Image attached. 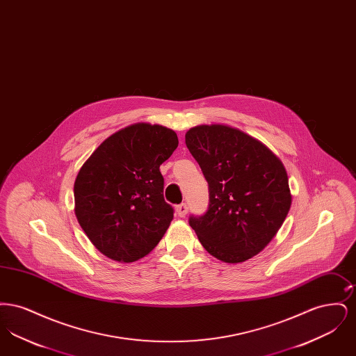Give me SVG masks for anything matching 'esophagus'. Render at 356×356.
Returning <instances> with one entry per match:
<instances>
[{
    "mask_svg": "<svg viewBox=\"0 0 356 356\" xmlns=\"http://www.w3.org/2000/svg\"><path fill=\"white\" fill-rule=\"evenodd\" d=\"M188 212V205L186 203L179 204L176 207V213L180 216V218H184Z\"/></svg>",
    "mask_w": 356,
    "mask_h": 356,
    "instance_id": "34e87169",
    "label": "esophagus"
}]
</instances>
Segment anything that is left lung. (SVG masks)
<instances>
[{"label": "left lung", "mask_w": 356, "mask_h": 356, "mask_svg": "<svg viewBox=\"0 0 356 356\" xmlns=\"http://www.w3.org/2000/svg\"><path fill=\"white\" fill-rule=\"evenodd\" d=\"M186 144L209 189L207 212L192 215L189 225L221 261L254 257L287 218L291 192L284 165L254 137L220 124L191 128Z\"/></svg>", "instance_id": "8db88e82"}]
</instances>
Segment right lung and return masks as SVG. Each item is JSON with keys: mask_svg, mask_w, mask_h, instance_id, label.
<instances>
[{"mask_svg": "<svg viewBox=\"0 0 356 356\" xmlns=\"http://www.w3.org/2000/svg\"><path fill=\"white\" fill-rule=\"evenodd\" d=\"M165 127L138 122L109 136L74 181L76 218L106 257L132 263L149 254L173 219L160 165L177 148Z\"/></svg>", "mask_w": 356, "mask_h": 356, "instance_id": "add662e5", "label": "right lung"}]
</instances>
